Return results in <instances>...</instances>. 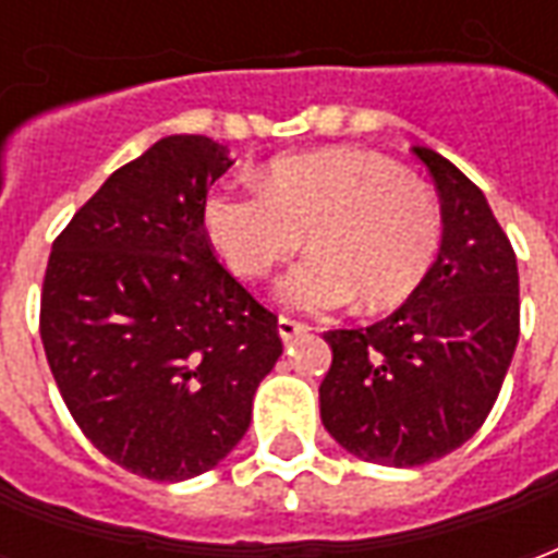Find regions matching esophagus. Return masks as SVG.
Here are the masks:
<instances>
[{
    "mask_svg": "<svg viewBox=\"0 0 558 558\" xmlns=\"http://www.w3.org/2000/svg\"><path fill=\"white\" fill-rule=\"evenodd\" d=\"M307 331H311V326H304V323L292 319V316H280L278 319V335L283 340H295L299 335H307Z\"/></svg>",
    "mask_w": 558,
    "mask_h": 558,
    "instance_id": "1",
    "label": "esophagus"
}]
</instances>
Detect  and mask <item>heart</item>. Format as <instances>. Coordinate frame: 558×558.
<instances>
[{"label":"heart","mask_w":558,"mask_h":558,"mask_svg":"<svg viewBox=\"0 0 558 558\" xmlns=\"http://www.w3.org/2000/svg\"><path fill=\"white\" fill-rule=\"evenodd\" d=\"M203 230L244 280H263L302 247L280 280V302L326 314L359 295L364 311L398 307L439 254L442 218L430 187L364 148L283 155L256 175V191L218 187L203 203Z\"/></svg>","instance_id":"obj_1"}]
</instances>
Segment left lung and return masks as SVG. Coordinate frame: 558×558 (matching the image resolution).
Instances as JSON below:
<instances>
[{
    "label": "left lung",
    "instance_id": "1",
    "mask_svg": "<svg viewBox=\"0 0 558 558\" xmlns=\"http://www.w3.org/2000/svg\"><path fill=\"white\" fill-rule=\"evenodd\" d=\"M442 199V244L386 319L328 331L319 415L335 442L383 466H424L475 436L514 359L520 278L487 199L451 160L412 146Z\"/></svg>",
    "mask_w": 558,
    "mask_h": 558
}]
</instances>
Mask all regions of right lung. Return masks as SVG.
<instances>
[{"label":"right lung","mask_w":558,"mask_h":558,"mask_svg":"<svg viewBox=\"0 0 558 558\" xmlns=\"http://www.w3.org/2000/svg\"><path fill=\"white\" fill-rule=\"evenodd\" d=\"M199 134L158 140L53 242L41 340L59 395L104 457L151 481L218 466L283 352L278 316L220 266L203 203L230 170Z\"/></svg>","instance_id":"obj_1"}]
</instances>
